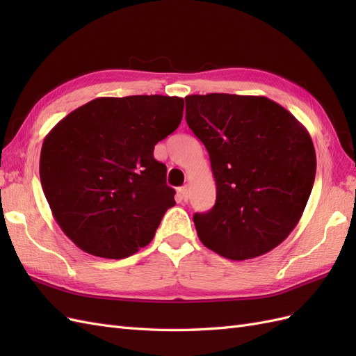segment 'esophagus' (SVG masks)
<instances>
[{
  "mask_svg": "<svg viewBox=\"0 0 356 356\" xmlns=\"http://www.w3.org/2000/svg\"><path fill=\"white\" fill-rule=\"evenodd\" d=\"M178 193H179V196H181L182 200H184V202L188 200V197H190V188H188V186L181 187V188L178 190Z\"/></svg>",
  "mask_w": 356,
  "mask_h": 356,
  "instance_id": "1",
  "label": "esophagus"
}]
</instances>
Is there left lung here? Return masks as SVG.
Listing matches in <instances>:
<instances>
[{
    "instance_id": "left-lung-1",
    "label": "left lung",
    "mask_w": 356,
    "mask_h": 356,
    "mask_svg": "<svg viewBox=\"0 0 356 356\" xmlns=\"http://www.w3.org/2000/svg\"><path fill=\"white\" fill-rule=\"evenodd\" d=\"M186 120L207 147L217 200L195 213L200 242L234 261L272 251L294 230L316 174L310 135L264 96L190 95Z\"/></svg>"
}]
</instances>
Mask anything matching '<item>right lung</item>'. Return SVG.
Segmentation results:
<instances>
[{
    "mask_svg": "<svg viewBox=\"0 0 356 356\" xmlns=\"http://www.w3.org/2000/svg\"><path fill=\"white\" fill-rule=\"evenodd\" d=\"M184 99L96 98L44 138L40 179L53 217L84 252L120 260L153 241L175 204L154 145L179 126Z\"/></svg>",
    "mask_w": 356,
    "mask_h": 356,
    "instance_id": "add662e5",
    "label": "right lung"
}]
</instances>
